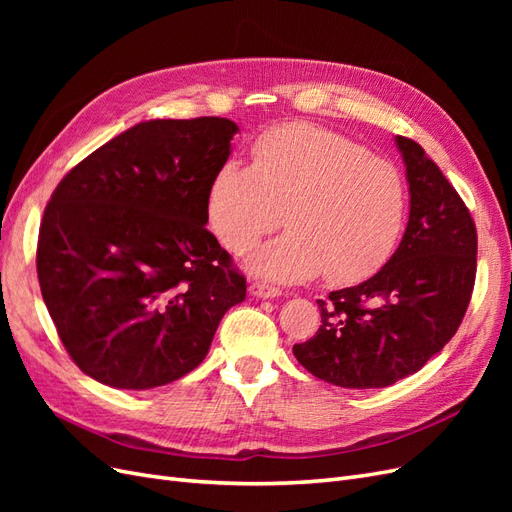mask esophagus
<instances>
[{
    "instance_id": "1",
    "label": "esophagus",
    "mask_w": 512,
    "mask_h": 512,
    "mask_svg": "<svg viewBox=\"0 0 512 512\" xmlns=\"http://www.w3.org/2000/svg\"><path fill=\"white\" fill-rule=\"evenodd\" d=\"M250 294H254V297H258V299H275V297H280L282 290L267 284V282L256 280L250 284Z\"/></svg>"
}]
</instances>
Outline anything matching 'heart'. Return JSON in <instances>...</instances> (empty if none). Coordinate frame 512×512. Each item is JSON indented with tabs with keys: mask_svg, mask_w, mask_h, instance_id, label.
I'll return each instance as SVG.
<instances>
[{
	"mask_svg": "<svg viewBox=\"0 0 512 512\" xmlns=\"http://www.w3.org/2000/svg\"><path fill=\"white\" fill-rule=\"evenodd\" d=\"M401 170L350 138L312 123H284L252 145L250 168L224 162L207 190V220L232 254L260 247L250 269L275 282L354 284L391 258L406 220Z\"/></svg>",
	"mask_w": 512,
	"mask_h": 512,
	"instance_id": "1",
	"label": "heart"
}]
</instances>
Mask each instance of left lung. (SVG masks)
Instances as JSON below:
<instances>
[{
	"mask_svg": "<svg viewBox=\"0 0 512 512\" xmlns=\"http://www.w3.org/2000/svg\"><path fill=\"white\" fill-rule=\"evenodd\" d=\"M410 185V218L389 262L359 286L318 299V333L294 344L297 361L344 389H382L416 374L470 305L476 226L457 190L412 138L397 136Z\"/></svg>",
	"mask_w": 512,
	"mask_h": 512,
	"instance_id": "8db88e82",
	"label": "left lung"
}]
</instances>
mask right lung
<instances>
[{
    "label": "right lung",
    "mask_w": 512,
    "mask_h": 512,
    "mask_svg": "<svg viewBox=\"0 0 512 512\" xmlns=\"http://www.w3.org/2000/svg\"><path fill=\"white\" fill-rule=\"evenodd\" d=\"M237 132L224 117L143 121L59 181L36 269L61 344L87 376L130 391L179 380L245 301V277L205 228L209 183Z\"/></svg>",
    "instance_id": "right-lung-1"
}]
</instances>
